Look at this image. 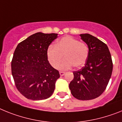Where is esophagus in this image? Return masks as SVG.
Wrapping results in <instances>:
<instances>
[{"label":"esophagus","mask_w":122,"mask_h":122,"mask_svg":"<svg viewBox=\"0 0 122 122\" xmlns=\"http://www.w3.org/2000/svg\"><path fill=\"white\" fill-rule=\"evenodd\" d=\"M60 76H63L65 74V72L63 71H60Z\"/></svg>","instance_id":"1"}]
</instances>
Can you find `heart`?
Listing matches in <instances>:
<instances>
[{
  "label": "heart",
  "mask_w": 122,
  "mask_h": 122,
  "mask_svg": "<svg viewBox=\"0 0 122 122\" xmlns=\"http://www.w3.org/2000/svg\"><path fill=\"white\" fill-rule=\"evenodd\" d=\"M47 58L54 68H57L64 56L65 59L60 65L61 70H67L73 66L80 67L85 64L89 55L87 44L71 36L61 38L55 45L47 49Z\"/></svg>",
  "instance_id": "b5f03b06"
}]
</instances>
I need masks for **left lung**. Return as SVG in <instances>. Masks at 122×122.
<instances>
[{"label":"left lung","instance_id":"1","mask_svg":"<svg viewBox=\"0 0 122 122\" xmlns=\"http://www.w3.org/2000/svg\"><path fill=\"white\" fill-rule=\"evenodd\" d=\"M80 36L88 46L89 55L84 67L73 72L74 79L69 88L74 98L90 100L104 92L112 75L113 64L106 43L89 34Z\"/></svg>","mask_w":122,"mask_h":122}]
</instances>
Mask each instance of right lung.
<instances>
[{
  "mask_svg": "<svg viewBox=\"0 0 122 122\" xmlns=\"http://www.w3.org/2000/svg\"><path fill=\"white\" fill-rule=\"evenodd\" d=\"M57 37V34L37 32L17 45L11 61V74L18 90L27 99H47L55 90L60 75L49 63L46 52Z\"/></svg>",
  "mask_w": 122,
  "mask_h": 122,
  "instance_id": "right-lung-1",
  "label": "right lung"
}]
</instances>
